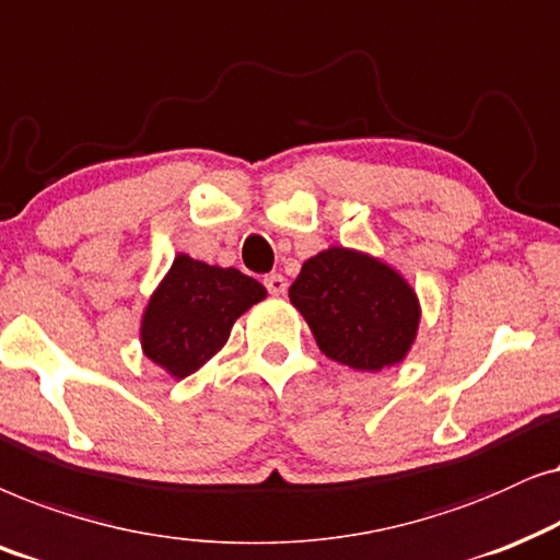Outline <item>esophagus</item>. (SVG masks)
Here are the masks:
<instances>
[{"label":"esophagus","mask_w":560,"mask_h":560,"mask_svg":"<svg viewBox=\"0 0 560 560\" xmlns=\"http://www.w3.org/2000/svg\"><path fill=\"white\" fill-rule=\"evenodd\" d=\"M264 284H266V289H268V294H273V296H281L287 292V279L281 273H268L266 279H264Z\"/></svg>","instance_id":"esophagus-1"}]
</instances>
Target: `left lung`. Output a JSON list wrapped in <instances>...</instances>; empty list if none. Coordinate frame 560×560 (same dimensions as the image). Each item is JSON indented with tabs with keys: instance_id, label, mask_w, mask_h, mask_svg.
Returning a JSON list of instances; mask_svg holds the SVG:
<instances>
[{
	"instance_id": "left-lung-1",
	"label": "left lung",
	"mask_w": 560,
	"mask_h": 560,
	"mask_svg": "<svg viewBox=\"0 0 560 560\" xmlns=\"http://www.w3.org/2000/svg\"><path fill=\"white\" fill-rule=\"evenodd\" d=\"M289 300L319 350L355 371H382L407 355L420 325L412 287L392 266L348 248L304 260Z\"/></svg>"
}]
</instances>
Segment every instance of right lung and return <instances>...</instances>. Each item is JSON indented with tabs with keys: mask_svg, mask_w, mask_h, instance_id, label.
<instances>
[{
	"mask_svg": "<svg viewBox=\"0 0 560 560\" xmlns=\"http://www.w3.org/2000/svg\"><path fill=\"white\" fill-rule=\"evenodd\" d=\"M264 296L266 289L237 268L176 256L145 307V355L171 376H189L225 346L235 319Z\"/></svg>",
	"mask_w": 560,
	"mask_h": 560,
	"instance_id": "add662e5",
	"label": "right lung"
}]
</instances>
